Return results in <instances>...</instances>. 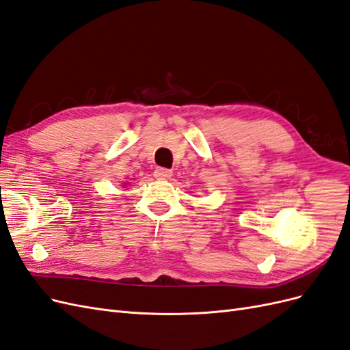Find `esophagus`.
<instances>
[{
  "instance_id": "1",
  "label": "esophagus",
  "mask_w": 350,
  "mask_h": 350,
  "mask_svg": "<svg viewBox=\"0 0 350 350\" xmlns=\"http://www.w3.org/2000/svg\"><path fill=\"white\" fill-rule=\"evenodd\" d=\"M153 175L157 179H169L172 176V171H169V169H165V167H157Z\"/></svg>"
}]
</instances>
